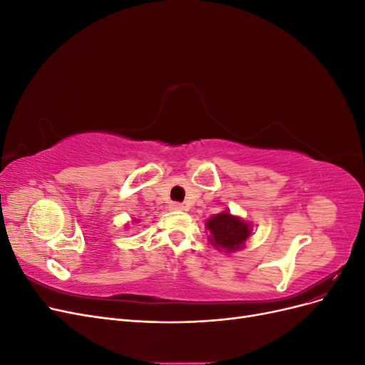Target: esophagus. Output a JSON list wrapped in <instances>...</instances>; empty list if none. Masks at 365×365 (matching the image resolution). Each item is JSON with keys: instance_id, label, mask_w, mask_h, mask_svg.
<instances>
[{"instance_id": "34e87169", "label": "esophagus", "mask_w": 365, "mask_h": 365, "mask_svg": "<svg viewBox=\"0 0 365 365\" xmlns=\"http://www.w3.org/2000/svg\"><path fill=\"white\" fill-rule=\"evenodd\" d=\"M170 208H172V210H182V208H184V204H181V202H172V204H170Z\"/></svg>"}]
</instances>
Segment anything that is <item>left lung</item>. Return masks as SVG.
<instances>
[{"instance_id":"obj_1","label":"left lung","mask_w":365,"mask_h":365,"mask_svg":"<svg viewBox=\"0 0 365 365\" xmlns=\"http://www.w3.org/2000/svg\"><path fill=\"white\" fill-rule=\"evenodd\" d=\"M207 230L212 233L210 242L225 251H236L244 247V242L251 235L250 225L230 213H219L207 220Z\"/></svg>"}]
</instances>
